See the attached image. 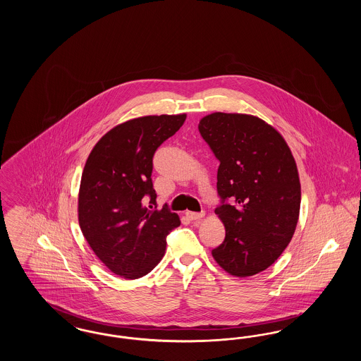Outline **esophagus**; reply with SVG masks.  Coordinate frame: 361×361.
Returning <instances> with one entry per match:
<instances>
[{
	"mask_svg": "<svg viewBox=\"0 0 361 361\" xmlns=\"http://www.w3.org/2000/svg\"><path fill=\"white\" fill-rule=\"evenodd\" d=\"M185 216L188 218L189 221H199L204 216L203 212H192V211H187L185 212Z\"/></svg>",
	"mask_w": 361,
	"mask_h": 361,
	"instance_id": "34e87169",
	"label": "esophagus"
}]
</instances>
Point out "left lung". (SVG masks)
<instances>
[{"instance_id": "8db88e82", "label": "left lung", "mask_w": 361, "mask_h": 361, "mask_svg": "<svg viewBox=\"0 0 361 361\" xmlns=\"http://www.w3.org/2000/svg\"><path fill=\"white\" fill-rule=\"evenodd\" d=\"M199 131L221 162L218 193L231 200L215 209L226 237L212 257L231 276L257 275L281 256L299 219L291 149L275 127L246 114H209Z\"/></svg>"}]
</instances>
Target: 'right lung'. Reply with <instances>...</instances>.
Listing matches in <instances>:
<instances>
[{
	"label": "right lung",
	"instance_id": "obj_1",
	"mask_svg": "<svg viewBox=\"0 0 361 361\" xmlns=\"http://www.w3.org/2000/svg\"><path fill=\"white\" fill-rule=\"evenodd\" d=\"M187 115L142 116L109 130L86 159L78 192V222L90 249L123 279L147 275L162 259L177 214L155 204L153 155ZM150 208L153 207L150 206Z\"/></svg>",
	"mask_w": 361,
	"mask_h": 361
}]
</instances>
